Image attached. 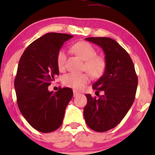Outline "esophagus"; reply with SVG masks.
Segmentation results:
<instances>
[{"mask_svg": "<svg viewBox=\"0 0 155 155\" xmlns=\"http://www.w3.org/2000/svg\"><path fill=\"white\" fill-rule=\"evenodd\" d=\"M80 94L79 92H78L77 91H75V90H74L73 91V96L74 97H77V96H78V95H80Z\"/></svg>", "mask_w": 155, "mask_h": 155, "instance_id": "1", "label": "esophagus"}]
</instances>
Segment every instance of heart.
<instances>
[{"mask_svg":"<svg viewBox=\"0 0 155 155\" xmlns=\"http://www.w3.org/2000/svg\"><path fill=\"white\" fill-rule=\"evenodd\" d=\"M75 54L84 61V69L93 78H99L102 75L106 68V61L102 56H97L95 48L87 41H80L72 46ZM67 54L65 49L61 48L57 53V66L60 71L65 68ZM90 82V75L87 73L78 74L70 73L63 78V83L65 86L80 90Z\"/></svg>","mask_w":155,"mask_h":155,"instance_id":"1","label":"heart"}]
</instances>
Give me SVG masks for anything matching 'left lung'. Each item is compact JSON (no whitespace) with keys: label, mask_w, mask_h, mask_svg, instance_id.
<instances>
[{"label":"left lung","mask_w":155,"mask_h":155,"mask_svg":"<svg viewBox=\"0 0 155 155\" xmlns=\"http://www.w3.org/2000/svg\"><path fill=\"white\" fill-rule=\"evenodd\" d=\"M85 40L102 48L106 68L103 75L92 85L103 95L97 99L85 94L84 108L86 124L92 130L105 132L114 128L128 113L135 100L137 77L132 59L115 40L109 37H89Z\"/></svg>","instance_id":"8db88e82"}]
</instances>
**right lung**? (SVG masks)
<instances>
[{
	"label": "right lung",
	"instance_id": "right-lung-1",
	"mask_svg": "<svg viewBox=\"0 0 155 155\" xmlns=\"http://www.w3.org/2000/svg\"><path fill=\"white\" fill-rule=\"evenodd\" d=\"M73 36L47 33L27 46L19 61L15 78L17 102L21 114L36 130L50 133L61 126L73 95L72 89L49 92L48 87L59 75L56 55Z\"/></svg>",
	"mask_w": 155,
	"mask_h": 155
}]
</instances>
